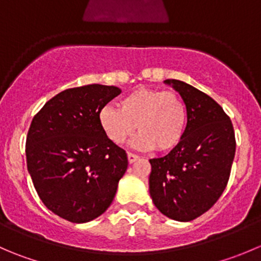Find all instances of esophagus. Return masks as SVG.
<instances>
[{"label": "esophagus", "instance_id": "34e87169", "mask_svg": "<svg viewBox=\"0 0 261 261\" xmlns=\"http://www.w3.org/2000/svg\"><path fill=\"white\" fill-rule=\"evenodd\" d=\"M139 156L136 155V154H133V153H127V159H128V163H134L135 161H138Z\"/></svg>", "mask_w": 261, "mask_h": 261}]
</instances>
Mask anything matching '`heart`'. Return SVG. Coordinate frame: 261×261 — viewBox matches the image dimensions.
Here are the masks:
<instances>
[{"label": "heart", "mask_w": 261, "mask_h": 261, "mask_svg": "<svg viewBox=\"0 0 261 261\" xmlns=\"http://www.w3.org/2000/svg\"><path fill=\"white\" fill-rule=\"evenodd\" d=\"M117 106L105 107L99 112L100 128L113 144L125 143L136 126L140 133L131 144L143 150H172L184 139L187 110L176 93L138 87L121 98Z\"/></svg>", "instance_id": "b5f03b06"}]
</instances>
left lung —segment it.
Wrapping results in <instances>:
<instances>
[{"instance_id":"1","label":"left lung","mask_w":261,"mask_h":261,"mask_svg":"<svg viewBox=\"0 0 261 261\" xmlns=\"http://www.w3.org/2000/svg\"><path fill=\"white\" fill-rule=\"evenodd\" d=\"M164 84L185 102L187 128L167 155L149 159V192L162 214L189 222L209 211L226 189L236 151L234 131L213 98L181 80Z\"/></svg>"}]
</instances>
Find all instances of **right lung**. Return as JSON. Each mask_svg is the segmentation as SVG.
I'll list each match as a JSON object with an SVG mask.
<instances>
[{
    "label": "right lung",
    "instance_id": "1",
    "mask_svg": "<svg viewBox=\"0 0 261 261\" xmlns=\"http://www.w3.org/2000/svg\"><path fill=\"white\" fill-rule=\"evenodd\" d=\"M117 87L92 84L58 93L34 116L27 138V166L38 196L72 223L102 216L127 169V154L105 135L99 112Z\"/></svg>",
    "mask_w": 261,
    "mask_h": 261
}]
</instances>
